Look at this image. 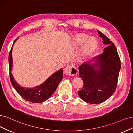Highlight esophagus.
Masks as SVG:
<instances>
[{
	"mask_svg": "<svg viewBox=\"0 0 133 133\" xmlns=\"http://www.w3.org/2000/svg\"><path fill=\"white\" fill-rule=\"evenodd\" d=\"M77 69L73 65H67L64 70V74L68 76H74L77 74Z\"/></svg>",
	"mask_w": 133,
	"mask_h": 133,
	"instance_id": "1",
	"label": "esophagus"
}]
</instances>
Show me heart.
Masks as SVG:
<instances>
[{"instance_id": "1", "label": "heart", "mask_w": 133, "mask_h": 133, "mask_svg": "<svg viewBox=\"0 0 133 133\" xmlns=\"http://www.w3.org/2000/svg\"><path fill=\"white\" fill-rule=\"evenodd\" d=\"M74 44L76 47H79L84 44L82 49V54L86 55L95 49L97 42L95 38H90L88 39L87 36L80 34L74 38Z\"/></svg>"}]
</instances>
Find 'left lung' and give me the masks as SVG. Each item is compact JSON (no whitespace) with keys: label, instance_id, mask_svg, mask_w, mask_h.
<instances>
[{"label":"left lung","instance_id":"1","mask_svg":"<svg viewBox=\"0 0 133 133\" xmlns=\"http://www.w3.org/2000/svg\"><path fill=\"white\" fill-rule=\"evenodd\" d=\"M103 43L108 45L104 52L96 58L97 62L79 66V76L83 80V87L78 91L81 99L90 104H99L112 96L117 88L121 63L117 48L104 34L98 31ZM100 66L98 70L94 68Z\"/></svg>","mask_w":133,"mask_h":133}]
</instances>
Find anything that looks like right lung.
I'll use <instances>...</instances> for the list:
<instances>
[{
    "label": "right lung",
    "instance_id": "add662e5",
    "mask_svg": "<svg viewBox=\"0 0 133 133\" xmlns=\"http://www.w3.org/2000/svg\"><path fill=\"white\" fill-rule=\"evenodd\" d=\"M16 38L14 44L16 41ZM12 48L10 51L9 55V75L10 82L14 87L16 92L19 95L25 100L32 103H41L46 101L52 95V94L56 89L58 85L63 78V70H59L57 72H55L52 76L47 79L45 82L40 85L39 86L36 87L34 88H26L21 87L17 83L11 74V68L12 65Z\"/></svg>",
    "mask_w": 133,
    "mask_h": 133
}]
</instances>
